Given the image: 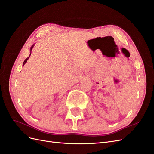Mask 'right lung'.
Listing matches in <instances>:
<instances>
[{
    "label": "right lung",
    "mask_w": 154,
    "mask_h": 154,
    "mask_svg": "<svg viewBox=\"0 0 154 154\" xmlns=\"http://www.w3.org/2000/svg\"><path fill=\"white\" fill-rule=\"evenodd\" d=\"M33 47H34V45L32 46V47H31V48H30V54H31V51H32V49L33 48ZM30 56L28 57V58H27L26 59H25V61H24V62H23V66H24L25 65V63L27 62V60H28V59L29 58V57H30Z\"/></svg>",
    "instance_id": "right-lung-1"
}]
</instances>
